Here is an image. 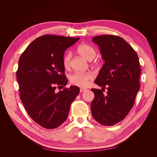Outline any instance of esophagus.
<instances>
[{"mask_svg":"<svg viewBox=\"0 0 157 157\" xmlns=\"http://www.w3.org/2000/svg\"><path fill=\"white\" fill-rule=\"evenodd\" d=\"M86 89H85V88H80V92H84L85 90H86Z\"/></svg>","mask_w":157,"mask_h":157,"instance_id":"34e87169","label":"esophagus"}]
</instances>
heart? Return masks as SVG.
I'll use <instances>...</instances> for the list:
<instances>
[{
  "mask_svg": "<svg viewBox=\"0 0 157 157\" xmlns=\"http://www.w3.org/2000/svg\"><path fill=\"white\" fill-rule=\"evenodd\" d=\"M77 52L80 56L88 61L92 60L96 54V50L93 47L86 44H82L79 45L77 48ZM71 59V54H66L63 59V67L65 69H68L70 67ZM93 77L94 75L91 73H75L70 76L69 81L71 84L75 85V86L79 87H86L88 86L90 80H91Z\"/></svg>",
  "mask_w": 157,
  "mask_h": 157,
  "instance_id": "1",
  "label": "heart"
}]
</instances>
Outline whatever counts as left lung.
Segmentation results:
<instances>
[{"instance_id": "8db88e82", "label": "left lung", "mask_w": 157, "mask_h": 157, "mask_svg": "<svg viewBox=\"0 0 157 157\" xmlns=\"http://www.w3.org/2000/svg\"><path fill=\"white\" fill-rule=\"evenodd\" d=\"M105 63L94 82L107 89H91L94 99L91 103L92 116L99 123L113 126L127 116L134 105L140 88L141 69L136 51L122 38L110 35L94 36Z\"/></svg>"}]
</instances>
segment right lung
<instances>
[{
  "mask_svg": "<svg viewBox=\"0 0 157 157\" xmlns=\"http://www.w3.org/2000/svg\"><path fill=\"white\" fill-rule=\"evenodd\" d=\"M80 38L45 35L27 47L19 59L16 72L20 99L32 119L47 129L58 128L67 119L71 103L80 89L67 83L63 59L65 51Z\"/></svg>",
  "mask_w": 157,
  "mask_h": 157,
  "instance_id": "1",
  "label": "right lung"
}]
</instances>
